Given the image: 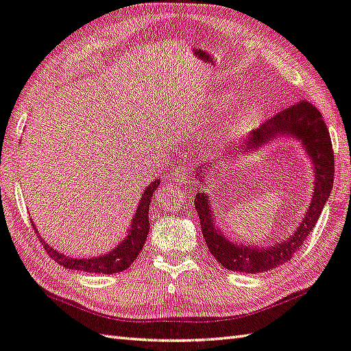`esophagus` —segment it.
<instances>
[{"label": "esophagus", "mask_w": 351, "mask_h": 351, "mask_svg": "<svg viewBox=\"0 0 351 351\" xmlns=\"http://www.w3.org/2000/svg\"><path fill=\"white\" fill-rule=\"evenodd\" d=\"M170 182H173L175 186H186V184L190 182V175L187 167L184 165H178L176 169L170 173Z\"/></svg>", "instance_id": "obj_1"}]
</instances>
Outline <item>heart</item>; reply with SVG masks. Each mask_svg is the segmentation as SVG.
Wrapping results in <instances>:
<instances>
[{"instance_id":"heart-1","label":"heart","mask_w":351,"mask_h":351,"mask_svg":"<svg viewBox=\"0 0 351 351\" xmlns=\"http://www.w3.org/2000/svg\"><path fill=\"white\" fill-rule=\"evenodd\" d=\"M228 103V98H224V104H227Z\"/></svg>"}]
</instances>
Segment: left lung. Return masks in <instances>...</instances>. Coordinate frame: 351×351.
Wrapping results in <instances>:
<instances>
[{
    "mask_svg": "<svg viewBox=\"0 0 351 351\" xmlns=\"http://www.w3.org/2000/svg\"><path fill=\"white\" fill-rule=\"evenodd\" d=\"M279 136L296 138L304 147L305 154L308 155L315 170L313 197H311L307 213L304 215L299 227L295 233H291V237H287V239L269 247L238 244L237 241L228 239V237L226 238V234L219 232L216 221L213 219L207 195L197 192L195 197V208L199 215L202 237L207 242L210 253L227 270L263 273L291 259L293 254L302 245V242L307 239L310 232L313 230L330 196L335 176L333 147H331L330 133L321 112L308 101L302 99L278 112L263 125L248 133L241 144H237V149L227 156L232 161V154L237 155L239 152L241 154L254 152ZM204 170H207V164H201L196 169L197 173H195L196 178H201V182Z\"/></svg>",
    "mask_w": 351,
    "mask_h": 351,
    "instance_id": "8db88e82",
    "label": "left lung"
}]
</instances>
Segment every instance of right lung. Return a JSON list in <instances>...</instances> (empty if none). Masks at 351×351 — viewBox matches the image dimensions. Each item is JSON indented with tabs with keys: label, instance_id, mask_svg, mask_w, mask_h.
<instances>
[{
	"label": "right lung",
	"instance_id": "right-lung-1",
	"mask_svg": "<svg viewBox=\"0 0 351 351\" xmlns=\"http://www.w3.org/2000/svg\"><path fill=\"white\" fill-rule=\"evenodd\" d=\"M161 182V178L155 180L154 182L149 184V187L145 189L143 193V197L139 199L136 213L133 216L130 222L129 234L119 242V244L110 250L107 254H101L97 258H70L56 252L53 247H50L47 242L40 237V232L34 226L35 233H38V239L44 245V250L49 253V256L53 261H56L60 265L66 267L69 270H76L82 273H104V275H112V273H119L133 264V261L141 253L143 247L145 244V238H147L150 222H149V210L152 196L156 192Z\"/></svg>",
	"mask_w": 351,
	"mask_h": 351
}]
</instances>
